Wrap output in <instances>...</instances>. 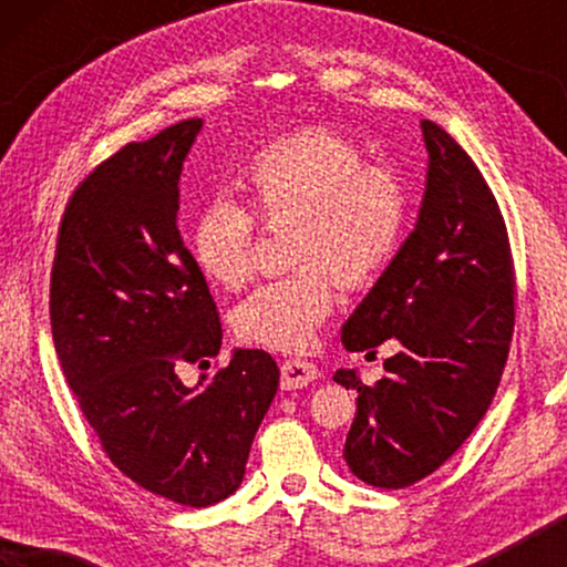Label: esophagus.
I'll list each match as a JSON object with an SVG mask.
<instances>
[{"mask_svg": "<svg viewBox=\"0 0 567 567\" xmlns=\"http://www.w3.org/2000/svg\"><path fill=\"white\" fill-rule=\"evenodd\" d=\"M317 374H320V371H317L315 363H309L305 359H289L284 361L281 367V386L284 390H301V386L312 384Z\"/></svg>", "mask_w": 567, "mask_h": 567, "instance_id": "34e87169", "label": "esophagus"}]
</instances>
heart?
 <instances>
[{
	"label": "heart",
	"mask_w": 567,
	"mask_h": 567,
	"mask_svg": "<svg viewBox=\"0 0 567 567\" xmlns=\"http://www.w3.org/2000/svg\"><path fill=\"white\" fill-rule=\"evenodd\" d=\"M235 185L262 224H289L286 258L297 268L239 305L237 332L250 343L299 351L330 315L336 281L348 289L369 284L398 252L405 181L390 162H363L348 136L309 126L255 152ZM252 250V216L231 200H214L193 224V260L224 289L247 284Z\"/></svg>",
	"instance_id": "1"
}]
</instances>
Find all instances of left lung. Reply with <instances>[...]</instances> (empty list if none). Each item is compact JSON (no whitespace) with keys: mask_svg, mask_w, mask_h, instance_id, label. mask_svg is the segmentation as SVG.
Segmentation results:
<instances>
[{"mask_svg":"<svg viewBox=\"0 0 567 567\" xmlns=\"http://www.w3.org/2000/svg\"><path fill=\"white\" fill-rule=\"evenodd\" d=\"M415 229L371 286L340 340L369 351L398 340L374 386L355 369L336 382L355 390L346 464L363 483L400 491L436 472L483 421L514 332V262L506 224L470 154L433 121Z\"/></svg>","mask_w":567,"mask_h":567,"instance_id":"8db88e82","label":"left lung"}]
</instances>
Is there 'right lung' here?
<instances>
[{
    "mask_svg": "<svg viewBox=\"0 0 567 567\" xmlns=\"http://www.w3.org/2000/svg\"><path fill=\"white\" fill-rule=\"evenodd\" d=\"M200 128L175 123L90 173L51 270L53 346L105 454L138 487L190 508L243 485L278 390L276 361L258 348H235L196 386L177 377L221 348L212 291L177 229V183Z\"/></svg>",
    "mask_w": 567,
    "mask_h": 567,
    "instance_id": "right-lung-1",
    "label": "right lung"
}]
</instances>
